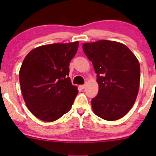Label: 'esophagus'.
<instances>
[{
	"label": "esophagus",
	"mask_w": 156,
	"mask_h": 156,
	"mask_svg": "<svg viewBox=\"0 0 156 156\" xmlns=\"http://www.w3.org/2000/svg\"><path fill=\"white\" fill-rule=\"evenodd\" d=\"M80 87H81V88L83 89H86V87H87V84H83V85H81V86H80Z\"/></svg>",
	"instance_id": "1"
}]
</instances>
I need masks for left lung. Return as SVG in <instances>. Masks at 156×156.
<instances>
[{"instance_id":"obj_1","label":"left lung","mask_w":156,"mask_h":156,"mask_svg":"<svg viewBox=\"0 0 156 156\" xmlns=\"http://www.w3.org/2000/svg\"><path fill=\"white\" fill-rule=\"evenodd\" d=\"M84 53L92 62L99 91L92 98L94 114L108 121L124 117L132 108L139 92L140 65L125 44L100 40L83 44Z\"/></svg>"}]
</instances>
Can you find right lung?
<instances>
[{
  "label": "right lung",
  "instance_id": "obj_1",
  "mask_svg": "<svg viewBox=\"0 0 156 156\" xmlns=\"http://www.w3.org/2000/svg\"><path fill=\"white\" fill-rule=\"evenodd\" d=\"M78 42L42 45L26 55L20 70L27 107L42 121L53 122L70 110L78 93L69 78V62Z\"/></svg>",
  "mask_w": 156,
  "mask_h": 156
}]
</instances>
